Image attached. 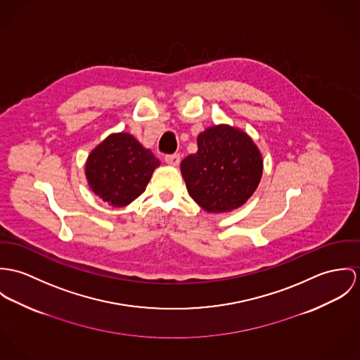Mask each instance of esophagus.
<instances>
[{"mask_svg":"<svg viewBox=\"0 0 360 360\" xmlns=\"http://www.w3.org/2000/svg\"><path fill=\"white\" fill-rule=\"evenodd\" d=\"M164 160H165L167 164L176 167V165L179 164V161H181V156H179L178 153H174V155H167V156L164 158Z\"/></svg>","mask_w":360,"mask_h":360,"instance_id":"34e87169","label":"esophagus"}]
</instances>
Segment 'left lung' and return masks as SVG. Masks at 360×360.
Wrapping results in <instances>:
<instances>
[{
  "instance_id": "8db88e82",
  "label": "left lung",
  "mask_w": 360,
  "mask_h": 360,
  "mask_svg": "<svg viewBox=\"0 0 360 360\" xmlns=\"http://www.w3.org/2000/svg\"><path fill=\"white\" fill-rule=\"evenodd\" d=\"M264 161L252 139L221 124L198 136V152L181 162L188 192L207 212H229L255 192Z\"/></svg>"
}]
</instances>
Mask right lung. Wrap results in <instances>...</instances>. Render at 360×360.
Instances as JSON below:
<instances>
[{
    "mask_svg": "<svg viewBox=\"0 0 360 360\" xmlns=\"http://www.w3.org/2000/svg\"><path fill=\"white\" fill-rule=\"evenodd\" d=\"M160 161L132 135H109L88 156L85 176L92 192L112 207H124L139 198Z\"/></svg>",
    "mask_w": 360,
    "mask_h": 360,
    "instance_id": "add662e5",
    "label": "right lung"
}]
</instances>
